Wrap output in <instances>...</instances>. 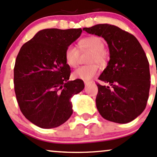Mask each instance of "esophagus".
<instances>
[{"instance_id": "1", "label": "esophagus", "mask_w": 157, "mask_h": 157, "mask_svg": "<svg viewBox=\"0 0 157 157\" xmlns=\"http://www.w3.org/2000/svg\"><path fill=\"white\" fill-rule=\"evenodd\" d=\"M85 83V86H88L90 85V82H87V81H86L85 83Z\"/></svg>"}]
</instances>
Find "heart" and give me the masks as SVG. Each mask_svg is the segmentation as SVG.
Masks as SVG:
<instances>
[{"label":"heart","instance_id":"obj_1","mask_svg":"<svg viewBox=\"0 0 157 157\" xmlns=\"http://www.w3.org/2000/svg\"><path fill=\"white\" fill-rule=\"evenodd\" d=\"M79 49L81 51H91L88 62L92 64L77 67L73 72V77L83 80H90L98 73V66L93 62H96L101 66L105 65L107 62V53L104 49L105 43L99 37L90 36L80 40ZM79 55V49L75 46L69 45L65 52L66 63L70 67H76L78 63Z\"/></svg>","mask_w":157,"mask_h":157}]
</instances>
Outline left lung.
Instances as JSON below:
<instances>
[{"mask_svg":"<svg viewBox=\"0 0 157 157\" xmlns=\"http://www.w3.org/2000/svg\"><path fill=\"white\" fill-rule=\"evenodd\" d=\"M91 34L102 37L110 51V60L97 84L96 107L103 118L127 123L138 117L146 108L151 87L149 62L136 37L117 26L99 24L84 28Z\"/></svg>","mask_w":157,"mask_h":157,"instance_id":"left-lung-1","label":"left lung"}]
</instances>
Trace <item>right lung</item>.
<instances>
[{"mask_svg":"<svg viewBox=\"0 0 157 157\" xmlns=\"http://www.w3.org/2000/svg\"><path fill=\"white\" fill-rule=\"evenodd\" d=\"M82 29H44L21 47L14 67V89L22 114L33 124L52 128L73 113L71 98L84 89L82 80L69 81L65 52Z\"/></svg>","mask_w":157,"mask_h":157,"instance_id":"1","label":"right lung"}]
</instances>
